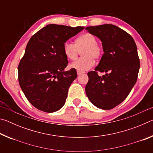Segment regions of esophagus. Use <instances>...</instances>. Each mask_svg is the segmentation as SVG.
<instances>
[{
    "instance_id": "34e87169",
    "label": "esophagus",
    "mask_w": 153,
    "mask_h": 153,
    "mask_svg": "<svg viewBox=\"0 0 153 153\" xmlns=\"http://www.w3.org/2000/svg\"><path fill=\"white\" fill-rule=\"evenodd\" d=\"M84 72H82V71H77V74L78 75V76H79V75H82L84 74Z\"/></svg>"
}]
</instances>
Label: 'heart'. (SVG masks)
<instances>
[{
	"label": "heart",
	"instance_id": "1",
	"mask_svg": "<svg viewBox=\"0 0 153 153\" xmlns=\"http://www.w3.org/2000/svg\"><path fill=\"white\" fill-rule=\"evenodd\" d=\"M97 40L94 35L90 33H85L79 36L75 41V45L67 42L63 46L64 54L69 60L74 61L77 58L78 51H81L82 55L70 67L79 71H86L92 68L94 64V59L100 58L102 54V48L97 43Z\"/></svg>",
	"mask_w": 153,
	"mask_h": 153
}]
</instances>
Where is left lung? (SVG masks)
<instances>
[{"mask_svg":"<svg viewBox=\"0 0 153 153\" xmlns=\"http://www.w3.org/2000/svg\"><path fill=\"white\" fill-rule=\"evenodd\" d=\"M101 40L104 54L94 71L88 73V98L96 107L109 110L122 102L135 85L140 69L133 38L117 26L104 24L86 27ZM104 72L99 76L97 71Z\"/></svg>","mask_w":153,"mask_h":153,"instance_id":"1","label":"left lung"}]
</instances>
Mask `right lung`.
<instances>
[{"label":"right lung","instance_id":"add662e5","mask_svg":"<svg viewBox=\"0 0 153 153\" xmlns=\"http://www.w3.org/2000/svg\"><path fill=\"white\" fill-rule=\"evenodd\" d=\"M84 27L49 24L28 42L18 67L21 88L33 107L53 113L63 107L68 89L77 77L74 69L65 71L67 58L63 46Z\"/></svg>","mask_w":153,"mask_h":153}]
</instances>
